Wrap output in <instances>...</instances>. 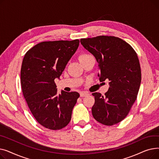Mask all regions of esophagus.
<instances>
[{
    "label": "esophagus",
    "instance_id": "obj_1",
    "mask_svg": "<svg viewBox=\"0 0 159 159\" xmlns=\"http://www.w3.org/2000/svg\"><path fill=\"white\" fill-rule=\"evenodd\" d=\"M89 95V93H87V92H80V97H86V96H88Z\"/></svg>",
    "mask_w": 159,
    "mask_h": 159
}]
</instances>
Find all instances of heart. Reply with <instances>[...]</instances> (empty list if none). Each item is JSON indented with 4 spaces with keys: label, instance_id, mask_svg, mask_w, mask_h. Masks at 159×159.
Returning <instances> with one entry per match:
<instances>
[{
    "label": "heart",
    "instance_id": "heart-1",
    "mask_svg": "<svg viewBox=\"0 0 159 159\" xmlns=\"http://www.w3.org/2000/svg\"><path fill=\"white\" fill-rule=\"evenodd\" d=\"M89 56H90V55L87 54V53H82V54H81V55H79V61H80V60H82V59H83V58H86V57H89Z\"/></svg>",
    "mask_w": 159,
    "mask_h": 159
}]
</instances>
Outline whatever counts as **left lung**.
<instances>
[{"mask_svg": "<svg viewBox=\"0 0 159 159\" xmlns=\"http://www.w3.org/2000/svg\"><path fill=\"white\" fill-rule=\"evenodd\" d=\"M80 43L98 63L100 81H110L104 96L93 93L94 119L113 126L126 117L135 102L141 82V70L135 51L122 39L113 36L81 39Z\"/></svg>", "mask_w": 159, "mask_h": 159, "instance_id": "left-lung-1", "label": "left lung"}]
</instances>
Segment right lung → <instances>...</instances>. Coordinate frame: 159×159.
Returning <instances> with one entry per match:
<instances>
[{
  "label": "right lung",
  "instance_id": "right-lung-1",
  "mask_svg": "<svg viewBox=\"0 0 159 159\" xmlns=\"http://www.w3.org/2000/svg\"><path fill=\"white\" fill-rule=\"evenodd\" d=\"M79 40L44 41L25 54L20 70L23 96L35 120L43 127L61 129L69 124L80 97L76 91L57 93L55 82L77 51Z\"/></svg>",
  "mask_w": 159,
  "mask_h": 159
}]
</instances>
